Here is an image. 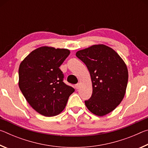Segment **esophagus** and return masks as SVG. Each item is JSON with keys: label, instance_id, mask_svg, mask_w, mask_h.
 I'll list each match as a JSON object with an SVG mask.
<instances>
[{"label": "esophagus", "instance_id": "1", "mask_svg": "<svg viewBox=\"0 0 148 148\" xmlns=\"http://www.w3.org/2000/svg\"><path fill=\"white\" fill-rule=\"evenodd\" d=\"M79 87H80V84H77L76 85V86H75V87H76V89H78L79 88Z\"/></svg>", "mask_w": 148, "mask_h": 148}]
</instances>
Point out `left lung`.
<instances>
[{
  "instance_id": "8db88e82",
  "label": "left lung",
  "mask_w": 148,
  "mask_h": 148,
  "mask_svg": "<svg viewBox=\"0 0 148 148\" xmlns=\"http://www.w3.org/2000/svg\"><path fill=\"white\" fill-rule=\"evenodd\" d=\"M76 56L86 64L91 76L92 93L85 101L87 109L98 116L110 113L126 92L129 77L126 64L115 50L104 44L79 50Z\"/></svg>"
}]
</instances>
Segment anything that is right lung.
I'll return each mask as SVG.
<instances>
[{
  "mask_svg": "<svg viewBox=\"0 0 148 148\" xmlns=\"http://www.w3.org/2000/svg\"><path fill=\"white\" fill-rule=\"evenodd\" d=\"M70 53L67 49L42 46L20 63L19 89L31 106L42 116L59 114L74 91L62 82L64 76L59 69Z\"/></svg>",
  "mask_w": 148,
  "mask_h": 148,
  "instance_id": "1",
  "label": "right lung"
}]
</instances>
